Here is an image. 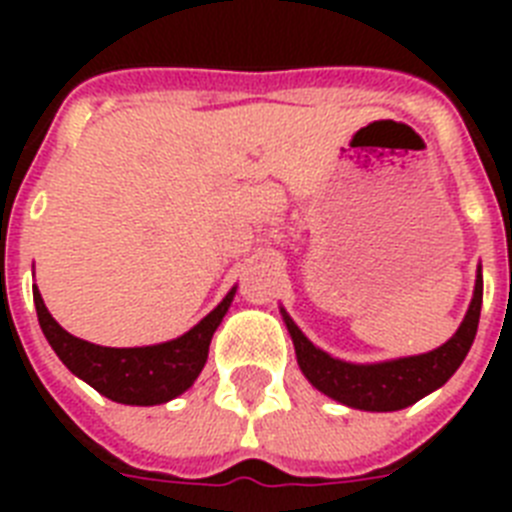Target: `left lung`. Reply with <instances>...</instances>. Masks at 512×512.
<instances>
[{"label": "left lung", "mask_w": 512, "mask_h": 512, "mask_svg": "<svg viewBox=\"0 0 512 512\" xmlns=\"http://www.w3.org/2000/svg\"><path fill=\"white\" fill-rule=\"evenodd\" d=\"M279 310H282L289 336L295 343L297 364L315 390L328 395L330 400L341 402L346 408L392 413V410L410 408L425 395L443 387L454 377L461 361L467 359L474 336H477L479 310H482V266H477L474 295L461 325L449 341L428 351V354L374 361V364H354V361L336 359L328 351L315 346L297 328L295 320L289 318L284 307H279Z\"/></svg>", "instance_id": "obj_1"}]
</instances>
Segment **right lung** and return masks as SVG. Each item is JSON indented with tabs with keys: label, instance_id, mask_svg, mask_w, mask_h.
<instances>
[{
	"label": "right lung",
	"instance_id": "right-lung-1",
	"mask_svg": "<svg viewBox=\"0 0 512 512\" xmlns=\"http://www.w3.org/2000/svg\"><path fill=\"white\" fill-rule=\"evenodd\" d=\"M233 297L235 287L215 310L207 312L200 323L174 341L156 343V346L110 348L81 341V338L71 336L69 330H63L45 307L38 287H33L35 310H38L43 336L48 338L66 369L84 379L107 400L122 402V405H143V408L174 400L192 387L194 379L205 369L212 333L223 323Z\"/></svg>",
	"mask_w": 512,
	"mask_h": 512
}]
</instances>
